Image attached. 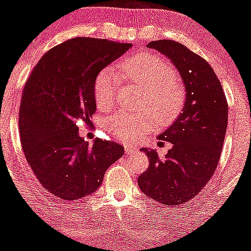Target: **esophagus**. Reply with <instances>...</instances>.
<instances>
[{"instance_id":"obj_1","label":"esophagus","mask_w":251,"mask_h":251,"mask_svg":"<svg viewBox=\"0 0 251 251\" xmlns=\"http://www.w3.org/2000/svg\"><path fill=\"white\" fill-rule=\"evenodd\" d=\"M125 152L127 155H133L136 154V152H138V149L134 147H131V146H126L125 147Z\"/></svg>"}]
</instances>
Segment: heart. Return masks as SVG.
<instances>
[{"label":"heart","instance_id":"b5f03b06","mask_svg":"<svg viewBox=\"0 0 251 251\" xmlns=\"http://www.w3.org/2000/svg\"><path fill=\"white\" fill-rule=\"evenodd\" d=\"M120 70L131 81L143 89L141 107L148 108L159 123L168 124L178 117L185 102V90L165 60L154 55H142L121 62ZM119 84L120 77L110 68L97 75L94 96L101 112L114 107ZM152 126L154 120L149 113H118L108 118L104 124L105 131L121 142L137 141L151 130Z\"/></svg>","mask_w":251,"mask_h":251}]
</instances>
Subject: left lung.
<instances>
[{
  "mask_svg": "<svg viewBox=\"0 0 251 251\" xmlns=\"http://www.w3.org/2000/svg\"><path fill=\"white\" fill-rule=\"evenodd\" d=\"M147 47L176 66L185 86V102L170 127L157 136L173 144L165 159L155 149H142L149 167L139 176L138 186L162 204H183L197 196L215 172L227 128V101L214 70L185 46L160 39Z\"/></svg>",
  "mask_w": 251,
  "mask_h": 251,
  "instance_id": "8db88e82",
  "label": "left lung"
}]
</instances>
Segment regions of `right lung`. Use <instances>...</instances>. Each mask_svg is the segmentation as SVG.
Here are the masks:
<instances>
[{"mask_svg": "<svg viewBox=\"0 0 251 251\" xmlns=\"http://www.w3.org/2000/svg\"><path fill=\"white\" fill-rule=\"evenodd\" d=\"M132 47L108 39L78 38L42 56L24 88L19 110L21 146L43 188L66 200L90 196L107 168L124 154L120 144L79 136L78 121L90 124L96 110L97 75Z\"/></svg>", "mask_w": 251, "mask_h": 251, "instance_id": "1", "label": "right lung"}]
</instances>
